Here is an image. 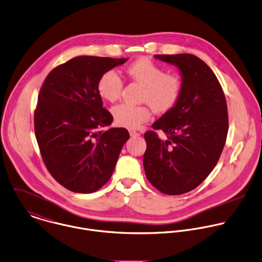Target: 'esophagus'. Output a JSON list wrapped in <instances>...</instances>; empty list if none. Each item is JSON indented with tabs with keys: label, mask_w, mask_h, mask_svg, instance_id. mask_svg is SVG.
Returning <instances> with one entry per match:
<instances>
[{
	"label": "esophagus",
	"mask_w": 262,
	"mask_h": 262,
	"mask_svg": "<svg viewBox=\"0 0 262 262\" xmlns=\"http://www.w3.org/2000/svg\"><path fill=\"white\" fill-rule=\"evenodd\" d=\"M129 135H130V137H138V136H140V133L135 132V130H129Z\"/></svg>",
	"instance_id": "esophagus-1"
}]
</instances>
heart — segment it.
Returning <instances> with one entry per match:
<instances>
[{
	"label": "heart",
	"mask_w": 262,
	"mask_h": 262,
	"mask_svg": "<svg viewBox=\"0 0 262 262\" xmlns=\"http://www.w3.org/2000/svg\"><path fill=\"white\" fill-rule=\"evenodd\" d=\"M128 79L143 86L140 101L143 105L119 104L112 109L115 122L127 128H138L151 118V109L157 113H166L179 103L184 80L178 72H166L165 68L149 58H140L130 63L125 71ZM99 95L106 101L116 102L122 94L123 81L114 70L104 72L97 84Z\"/></svg>",
	"instance_id": "b5f03b06"
}]
</instances>
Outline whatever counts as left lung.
Listing matches in <instances>:
<instances>
[{
	"label": "left lung",
	"instance_id": "obj_1",
	"mask_svg": "<svg viewBox=\"0 0 262 262\" xmlns=\"http://www.w3.org/2000/svg\"><path fill=\"white\" fill-rule=\"evenodd\" d=\"M155 57L180 68L184 91L177 106L145 133L143 164L158 191L181 195L197 188L215 167L227 141L228 106L216 75L200 58L192 54ZM156 130L166 136L159 138Z\"/></svg>",
	"mask_w": 262,
	"mask_h": 262
}]
</instances>
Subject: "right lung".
I'll return each mask as SVG.
<instances>
[{"instance_id":"obj_1","label":"right lung","mask_w":262,"mask_h":262,"mask_svg":"<svg viewBox=\"0 0 262 262\" xmlns=\"http://www.w3.org/2000/svg\"><path fill=\"white\" fill-rule=\"evenodd\" d=\"M127 59L78 56L45 78L34 110V134L50 174L74 193H94L111 178L129 134L102 128L113 117L103 107L101 75Z\"/></svg>"}]
</instances>
